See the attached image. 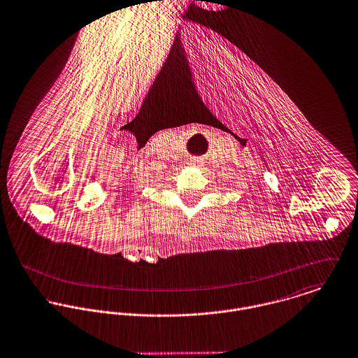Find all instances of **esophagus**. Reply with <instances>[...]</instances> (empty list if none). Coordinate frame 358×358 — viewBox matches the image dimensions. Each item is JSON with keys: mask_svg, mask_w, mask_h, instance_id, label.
Masks as SVG:
<instances>
[{"mask_svg": "<svg viewBox=\"0 0 358 358\" xmlns=\"http://www.w3.org/2000/svg\"><path fill=\"white\" fill-rule=\"evenodd\" d=\"M194 163H196V162H195V160H194Z\"/></svg>", "mask_w": 358, "mask_h": 358, "instance_id": "esophagus-1", "label": "esophagus"}]
</instances>
